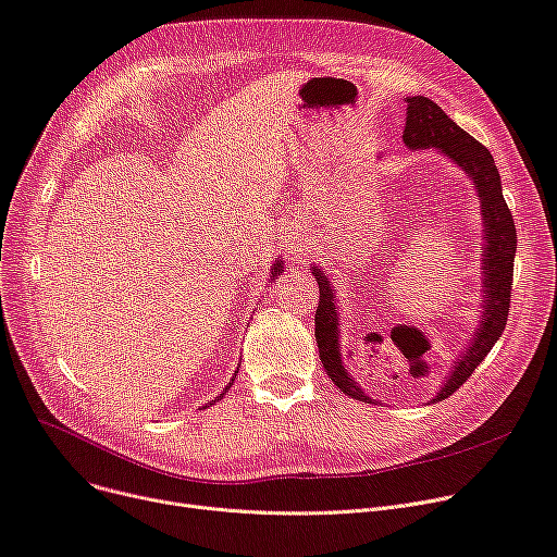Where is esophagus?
Wrapping results in <instances>:
<instances>
[{
	"label": "esophagus",
	"mask_w": 557,
	"mask_h": 557,
	"mask_svg": "<svg viewBox=\"0 0 557 557\" xmlns=\"http://www.w3.org/2000/svg\"><path fill=\"white\" fill-rule=\"evenodd\" d=\"M284 244H286V252L293 257L295 264H298V259H302V257L309 252V239H307V235L293 233V235L286 237Z\"/></svg>",
	"instance_id": "1"
}]
</instances>
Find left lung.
Returning <instances> with one entry per match:
<instances>
[{
    "mask_svg": "<svg viewBox=\"0 0 557 557\" xmlns=\"http://www.w3.org/2000/svg\"><path fill=\"white\" fill-rule=\"evenodd\" d=\"M403 129V143L410 150H436L448 157L459 170L466 172L472 188L479 197L481 224H484V244H481V298H479V322L472 331L470 343L459 351L455 364L430 398V403L446 400L455 394L488 356L495 343L502 338V331L510 309V284H512V259L517 250V233L512 214L504 201L502 178L493 154L484 145L463 132L455 121L446 116L436 102L425 96H410ZM311 273L320 288V305L315 311V343L326 376L343 394L362 400L381 403L369 396L349 374L345 354L341 345V309L336 298V286L331 277L315 264ZM428 403V405H430ZM383 405V403H381Z\"/></svg>",
    "mask_w": 557,
    "mask_h": 557,
    "instance_id": "1",
    "label": "left lung"
}]
</instances>
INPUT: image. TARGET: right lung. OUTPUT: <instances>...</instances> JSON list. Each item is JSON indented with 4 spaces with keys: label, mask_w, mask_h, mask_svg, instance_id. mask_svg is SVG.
I'll list each match as a JSON object with an SVG mask.
<instances>
[{
    "label": "right lung",
    "mask_w": 557,
    "mask_h": 557,
    "mask_svg": "<svg viewBox=\"0 0 557 557\" xmlns=\"http://www.w3.org/2000/svg\"><path fill=\"white\" fill-rule=\"evenodd\" d=\"M282 271H284V262H282V257H275V262H273V267H271V282H273V280H277V275H280V273H282ZM235 379H237V372H235V376H233V381H231V383H228V385H226V389H231V387H233V383H235ZM226 389H224V392H221V394H219V396H216V398H214V400H210V403H206V405H203V410H206V407H210V405H214V403H216V400H221V398H224V394H226Z\"/></svg>",
    "instance_id": "right-lung-1"
}]
</instances>
